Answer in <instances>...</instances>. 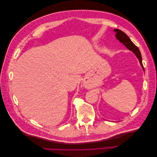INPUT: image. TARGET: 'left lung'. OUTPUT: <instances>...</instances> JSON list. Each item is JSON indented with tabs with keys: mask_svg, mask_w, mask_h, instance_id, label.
Instances as JSON below:
<instances>
[{
	"mask_svg": "<svg viewBox=\"0 0 157 157\" xmlns=\"http://www.w3.org/2000/svg\"><path fill=\"white\" fill-rule=\"evenodd\" d=\"M113 31L116 33L115 36L117 38V39L119 40L120 42H121V43L124 44L127 49L132 51L133 53L135 54V56L137 57V58L140 61V63L142 69H143L144 71H145L144 65L142 64V58H141V55L139 48H137L134 43H133L130 38L128 37V35L125 34L123 31L117 29H113Z\"/></svg>",
	"mask_w": 157,
	"mask_h": 157,
	"instance_id": "8db88e82",
	"label": "left lung"
}]
</instances>
